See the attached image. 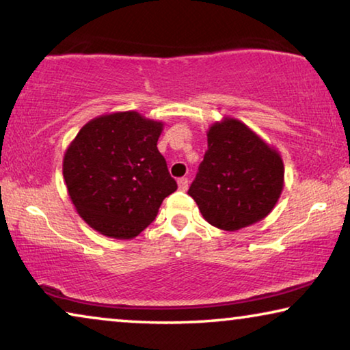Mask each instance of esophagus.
Masks as SVG:
<instances>
[{
    "instance_id": "obj_1",
    "label": "esophagus",
    "mask_w": 350,
    "mask_h": 350,
    "mask_svg": "<svg viewBox=\"0 0 350 350\" xmlns=\"http://www.w3.org/2000/svg\"><path fill=\"white\" fill-rule=\"evenodd\" d=\"M177 184H179V190L185 191L187 189H189V179L187 177H180L179 180H177Z\"/></svg>"
}]
</instances>
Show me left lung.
I'll use <instances>...</instances> for the list:
<instances>
[{
    "label": "left lung",
    "mask_w": 350,
    "mask_h": 350,
    "mask_svg": "<svg viewBox=\"0 0 350 350\" xmlns=\"http://www.w3.org/2000/svg\"><path fill=\"white\" fill-rule=\"evenodd\" d=\"M284 165L278 150L234 118L207 132V150L189 195L207 223L237 231L269 215L283 191Z\"/></svg>",
    "instance_id": "8db88e82"
}]
</instances>
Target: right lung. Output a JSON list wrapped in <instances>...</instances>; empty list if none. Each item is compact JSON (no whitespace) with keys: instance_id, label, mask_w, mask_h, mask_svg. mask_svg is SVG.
Returning <instances> with one entry per match:
<instances>
[{"instance_id":"obj_1","label":"right lung","mask_w":350,"mask_h":350,"mask_svg":"<svg viewBox=\"0 0 350 350\" xmlns=\"http://www.w3.org/2000/svg\"><path fill=\"white\" fill-rule=\"evenodd\" d=\"M163 124L137 111L103 114L83 125L62 160L77 212L103 236L133 239L157 217L177 184L157 142Z\"/></svg>"}]
</instances>
